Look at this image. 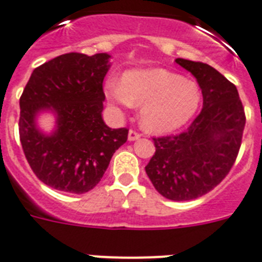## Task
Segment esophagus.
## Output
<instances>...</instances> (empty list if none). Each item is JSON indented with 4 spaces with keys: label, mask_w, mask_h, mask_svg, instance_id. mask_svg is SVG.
Masks as SVG:
<instances>
[{
    "label": "esophagus",
    "mask_w": 262,
    "mask_h": 262,
    "mask_svg": "<svg viewBox=\"0 0 262 262\" xmlns=\"http://www.w3.org/2000/svg\"><path fill=\"white\" fill-rule=\"evenodd\" d=\"M140 136H142V134L138 133V131H135V129H129L128 133V140H136L139 139Z\"/></svg>",
    "instance_id": "esophagus-1"
}]
</instances>
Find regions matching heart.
I'll use <instances>...</instances> for the list:
<instances>
[{
  "label": "heart",
  "mask_w": 262,
  "mask_h": 262,
  "mask_svg": "<svg viewBox=\"0 0 262 262\" xmlns=\"http://www.w3.org/2000/svg\"><path fill=\"white\" fill-rule=\"evenodd\" d=\"M105 95L116 105H142V126L152 133L183 126L201 101V91L194 81L166 69L131 71L124 73L120 84L107 80Z\"/></svg>",
  "instance_id": "b5f03b06"
}]
</instances>
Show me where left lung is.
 Returning <instances> with one entry per match:
<instances>
[{
  "label": "left lung",
  "mask_w": 262,
  "mask_h": 262,
  "mask_svg": "<svg viewBox=\"0 0 262 262\" xmlns=\"http://www.w3.org/2000/svg\"><path fill=\"white\" fill-rule=\"evenodd\" d=\"M175 62L195 76L204 108L182 133L152 138L155 154L146 172L167 200L190 201L211 191L232 170L246 116L235 85L217 69L185 58Z\"/></svg>",
  "instance_id": "8db88e82"
}]
</instances>
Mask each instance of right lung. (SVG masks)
Returning <instances> with one entry per match:
<instances>
[{"label": "right lung", "instance_id": "1", "mask_svg": "<svg viewBox=\"0 0 262 262\" xmlns=\"http://www.w3.org/2000/svg\"><path fill=\"white\" fill-rule=\"evenodd\" d=\"M107 53L77 52L52 58L34 69L19 97V140L30 168L41 182L72 194L92 190L112 155L128 138V128L103 122V80ZM41 109L58 114V131L44 136L34 116Z\"/></svg>", "mask_w": 262, "mask_h": 262}]
</instances>
